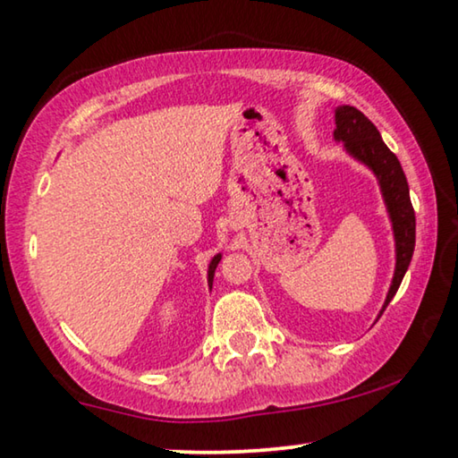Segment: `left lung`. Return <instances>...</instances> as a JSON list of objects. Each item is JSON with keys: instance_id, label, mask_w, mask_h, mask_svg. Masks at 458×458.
I'll list each match as a JSON object with an SVG mask.
<instances>
[{"instance_id": "left-lung-1", "label": "left lung", "mask_w": 458, "mask_h": 458, "mask_svg": "<svg viewBox=\"0 0 458 458\" xmlns=\"http://www.w3.org/2000/svg\"><path fill=\"white\" fill-rule=\"evenodd\" d=\"M333 138H335V141H344L345 152L358 162L366 164L374 176H377L382 199H385L388 217H391L393 224L394 273L386 300L380 309L382 315L393 296L397 294L415 249V211L411 199H409V185L397 156L382 141L374 123L364 113H360L356 106L344 105L335 108V131H333Z\"/></svg>"}]
</instances>
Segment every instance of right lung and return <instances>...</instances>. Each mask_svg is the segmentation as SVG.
<instances>
[{"instance_id": "right-lung-1", "label": "right lung", "mask_w": 458, "mask_h": 458, "mask_svg": "<svg viewBox=\"0 0 458 458\" xmlns=\"http://www.w3.org/2000/svg\"><path fill=\"white\" fill-rule=\"evenodd\" d=\"M220 259H222V252H217V255L209 261V267H208V285H209V290H211V284H214V273H216L217 263H220Z\"/></svg>"}]
</instances>
